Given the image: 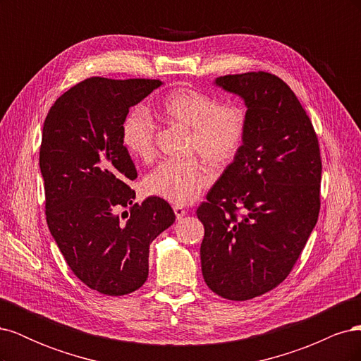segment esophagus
Here are the masks:
<instances>
[{
    "mask_svg": "<svg viewBox=\"0 0 361 361\" xmlns=\"http://www.w3.org/2000/svg\"><path fill=\"white\" fill-rule=\"evenodd\" d=\"M173 211H174V214H176V218H178V220H180V218H183L185 215H187V211H185L183 207H180V206H174V207H173Z\"/></svg>",
    "mask_w": 361,
    "mask_h": 361,
    "instance_id": "obj_1",
    "label": "esophagus"
}]
</instances>
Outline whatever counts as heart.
I'll return each instance as SVG.
<instances>
[{
	"mask_svg": "<svg viewBox=\"0 0 361 361\" xmlns=\"http://www.w3.org/2000/svg\"><path fill=\"white\" fill-rule=\"evenodd\" d=\"M157 114L169 123L190 129V152L214 166L232 162L243 147L247 117L235 104H220L215 97L192 89H178L166 94L157 105ZM122 143L130 155L149 161L155 154V125L150 116L135 108L122 122ZM212 171L197 158L166 161L145 180L150 195L185 206L199 199L211 183Z\"/></svg>",
	"mask_w": 361,
	"mask_h": 361,
	"instance_id": "b5f03b06",
	"label": "heart"
}]
</instances>
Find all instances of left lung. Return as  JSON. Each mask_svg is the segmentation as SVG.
Instances as JSON below:
<instances>
[{"label": "left lung", "instance_id": "obj_1", "mask_svg": "<svg viewBox=\"0 0 361 361\" xmlns=\"http://www.w3.org/2000/svg\"><path fill=\"white\" fill-rule=\"evenodd\" d=\"M214 84L244 101L247 129L197 209L202 272L216 295L245 301L279 286L298 260L318 221L322 162L307 113L279 76L247 72Z\"/></svg>", "mask_w": 361, "mask_h": 361}]
</instances>
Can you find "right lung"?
Returning <instances> with one entry per match:
<instances>
[{"label": "right lung", "mask_w": 361, "mask_h": 361, "mask_svg": "<svg viewBox=\"0 0 361 361\" xmlns=\"http://www.w3.org/2000/svg\"><path fill=\"white\" fill-rule=\"evenodd\" d=\"M159 85L93 76L63 93L43 123L39 164L49 232L73 274L111 297L145 285L149 245L176 218L164 199L134 203L128 182L137 170L122 143L129 108ZM122 207H130L125 224L116 214Z\"/></svg>", "instance_id": "obj_1"}]
</instances>
